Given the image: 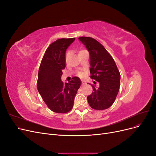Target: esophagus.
I'll return each instance as SVG.
<instances>
[{
	"label": "esophagus",
	"mask_w": 156,
	"mask_h": 156,
	"mask_svg": "<svg viewBox=\"0 0 156 156\" xmlns=\"http://www.w3.org/2000/svg\"><path fill=\"white\" fill-rule=\"evenodd\" d=\"M82 84H83V85H85V84H87V82L84 81H82Z\"/></svg>",
	"instance_id": "obj_1"
}]
</instances>
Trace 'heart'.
<instances>
[{
	"mask_svg": "<svg viewBox=\"0 0 156 156\" xmlns=\"http://www.w3.org/2000/svg\"><path fill=\"white\" fill-rule=\"evenodd\" d=\"M84 51V50H81V51H80L79 52H81V51ZM68 56H69V53H68H68H66V59H67V58H68ZM79 75H81V73H79Z\"/></svg>",
	"mask_w": 156,
	"mask_h": 156,
	"instance_id": "obj_1",
	"label": "heart"
}]
</instances>
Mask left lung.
I'll use <instances>...</instances> for the list:
<instances>
[{"mask_svg": "<svg viewBox=\"0 0 156 156\" xmlns=\"http://www.w3.org/2000/svg\"><path fill=\"white\" fill-rule=\"evenodd\" d=\"M90 54V77L100 84L92 85V93L87 97L89 105L94 109L104 110L110 107L120 89V74L114 59L100 43L90 37H79Z\"/></svg>", "mask_w": 156, "mask_h": 156, "instance_id": "1", "label": "left lung"}]
</instances>
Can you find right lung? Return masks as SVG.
<instances>
[{
    "instance_id": "add662e5",
    "label": "right lung",
    "mask_w": 156,
    "mask_h": 156,
    "mask_svg": "<svg viewBox=\"0 0 156 156\" xmlns=\"http://www.w3.org/2000/svg\"><path fill=\"white\" fill-rule=\"evenodd\" d=\"M75 40L61 38L53 42L47 49L38 72L37 87L42 99L50 109L56 113L72 110L81 79L74 77L69 83L61 81L62 70L66 67V51Z\"/></svg>"
}]
</instances>
